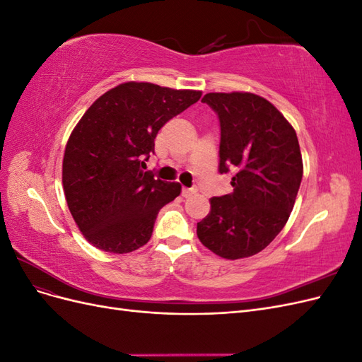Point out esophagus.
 <instances>
[{
  "label": "esophagus",
  "mask_w": 362,
  "mask_h": 362,
  "mask_svg": "<svg viewBox=\"0 0 362 362\" xmlns=\"http://www.w3.org/2000/svg\"><path fill=\"white\" fill-rule=\"evenodd\" d=\"M196 193H198V189H196V187H190V189L182 187V192H181V194L184 196V198H190V196H193Z\"/></svg>",
  "instance_id": "1"
}]
</instances>
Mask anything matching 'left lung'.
<instances>
[{"mask_svg":"<svg viewBox=\"0 0 362 362\" xmlns=\"http://www.w3.org/2000/svg\"><path fill=\"white\" fill-rule=\"evenodd\" d=\"M221 122L218 172H235L234 192L211 198L198 223L201 243L226 259L258 254L284 225L298 196L303 164L298 136L264 98L249 92L206 93Z\"/></svg>","mask_w":362,"mask_h":362,"instance_id":"left-lung-1","label":"left lung"}]
</instances>
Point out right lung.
<instances>
[{"label":"right lung","mask_w":362,"mask_h":362,"mask_svg":"<svg viewBox=\"0 0 362 362\" xmlns=\"http://www.w3.org/2000/svg\"><path fill=\"white\" fill-rule=\"evenodd\" d=\"M202 92L129 81L105 92L74 128L63 157L69 211L95 247L128 254L149 242L158 211L181 193L145 172L160 128Z\"/></svg>","instance_id":"add662e5"}]
</instances>
